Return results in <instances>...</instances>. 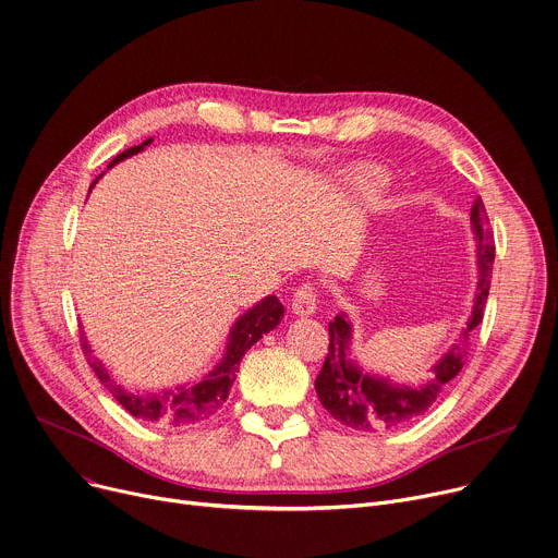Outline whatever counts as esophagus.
Listing matches in <instances>:
<instances>
[{
  "label": "esophagus",
  "instance_id": "34e87169",
  "mask_svg": "<svg viewBox=\"0 0 558 558\" xmlns=\"http://www.w3.org/2000/svg\"><path fill=\"white\" fill-rule=\"evenodd\" d=\"M317 311V294L311 283H303L296 288L292 296V313L296 317H311Z\"/></svg>",
  "mask_w": 558,
  "mask_h": 558
}]
</instances>
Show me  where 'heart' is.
Here are the masks:
<instances>
[{
  "label": "heart",
  "mask_w": 558,
  "mask_h": 558,
  "mask_svg": "<svg viewBox=\"0 0 558 558\" xmlns=\"http://www.w3.org/2000/svg\"><path fill=\"white\" fill-rule=\"evenodd\" d=\"M367 177H369V174H367L365 170H359V168H354V170L348 174L350 181H361V179H367Z\"/></svg>",
  "instance_id": "obj_1"
}]
</instances>
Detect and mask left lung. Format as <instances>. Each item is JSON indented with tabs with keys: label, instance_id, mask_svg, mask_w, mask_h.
Masks as SVG:
<instances>
[{
	"label": "left lung",
	"instance_id": "obj_1",
	"mask_svg": "<svg viewBox=\"0 0 558 558\" xmlns=\"http://www.w3.org/2000/svg\"><path fill=\"white\" fill-rule=\"evenodd\" d=\"M470 221L476 239L478 266L472 315L459 341L452 343V348H448V352L427 369V377L421 384H395L384 375L365 373L350 352L352 324L348 315L341 313L335 317V322H330V345L322 373L315 381V390L322 405L343 425L361 432H375L410 423L427 412L441 395V390L461 373L468 359L470 330H474L483 319L494 262V241L487 230L489 221L481 197L472 206Z\"/></svg>",
	"mask_w": 558,
	"mask_h": 558
}]
</instances>
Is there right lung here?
Returning <instances> with one entry per match:
<instances>
[{
	"label": "right lung",
	"mask_w": 558,
	"mask_h": 558,
	"mask_svg": "<svg viewBox=\"0 0 558 558\" xmlns=\"http://www.w3.org/2000/svg\"><path fill=\"white\" fill-rule=\"evenodd\" d=\"M153 140H146L140 146H133L129 150H123L117 155L108 168L114 163L129 159L137 153H142L146 146H150ZM99 179V177H97ZM97 179L90 183H97ZM283 317V305L275 294L262 299L255 303L251 311H245L230 328L228 343L223 350L221 361L210 369L206 377H202L195 384H185V386H174V388H163V390H131L123 388L110 373L108 367L93 356V348L88 345L86 335L82 332V345L84 354L95 369L97 379L101 386L121 403L123 410H129L133 416L148 421V423H159V425H172V427H189L206 421L213 416L228 399L230 386L236 379L239 373V363L243 354L251 350L264 335H268L272 328L281 324Z\"/></svg>",
	"instance_id": "add662e5"
}]
</instances>
